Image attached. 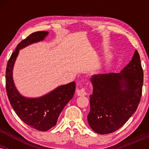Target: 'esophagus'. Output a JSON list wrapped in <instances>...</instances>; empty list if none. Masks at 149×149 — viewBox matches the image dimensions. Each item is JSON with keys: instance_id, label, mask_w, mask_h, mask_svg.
I'll return each instance as SVG.
<instances>
[{"instance_id": "obj_1", "label": "esophagus", "mask_w": 149, "mask_h": 149, "mask_svg": "<svg viewBox=\"0 0 149 149\" xmlns=\"http://www.w3.org/2000/svg\"><path fill=\"white\" fill-rule=\"evenodd\" d=\"M77 95L78 96H85V95H87L86 90H85V88H82L80 89H78L77 90Z\"/></svg>"}]
</instances>
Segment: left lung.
Returning <instances> with one entry per match:
<instances>
[{
	"label": "left lung",
	"instance_id": "8db88e82",
	"mask_svg": "<svg viewBox=\"0 0 149 149\" xmlns=\"http://www.w3.org/2000/svg\"><path fill=\"white\" fill-rule=\"evenodd\" d=\"M90 95L89 125L100 134L118 130L136 111L142 95L143 73L137 50L120 73L95 75Z\"/></svg>",
	"mask_w": 149,
	"mask_h": 149
}]
</instances>
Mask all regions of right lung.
Masks as SVG:
<instances>
[{
  "label": "right lung",
  "instance_id": "obj_1",
  "mask_svg": "<svg viewBox=\"0 0 149 149\" xmlns=\"http://www.w3.org/2000/svg\"><path fill=\"white\" fill-rule=\"evenodd\" d=\"M47 31H37L22 40L10 56L6 71V87L8 100L17 115L31 127L45 132L57 124L63 109L74 95L76 82L61 85L39 98L29 99L19 93L13 80V69L19 50L30 44L42 40Z\"/></svg>",
  "mask_w": 149,
  "mask_h": 149
}]
</instances>
